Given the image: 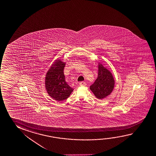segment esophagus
Here are the masks:
<instances>
[{"mask_svg": "<svg viewBox=\"0 0 156 156\" xmlns=\"http://www.w3.org/2000/svg\"><path fill=\"white\" fill-rule=\"evenodd\" d=\"M79 85L80 86H85V85H87V84L84 82H81L79 83Z\"/></svg>", "mask_w": 156, "mask_h": 156, "instance_id": "1", "label": "esophagus"}]
</instances>
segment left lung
I'll use <instances>...</instances> for the list:
<instances>
[{
	"label": "left lung",
	"instance_id": "obj_1",
	"mask_svg": "<svg viewBox=\"0 0 156 156\" xmlns=\"http://www.w3.org/2000/svg\"><path fill=\"white\" fill-rule=\"evenodd\" d=\"M114 86L115 80L112 73L99 62L98 77L94 83L90 87V89L95 97L102 100L112 92Z\"/></svg>",
	"mask_w": 156,
	"mask_h": 156
}]
</instances>
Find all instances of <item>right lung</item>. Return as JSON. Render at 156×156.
<instances>
[{
	"instance_id": "add662e5",
	"label": "right lung",
	"mask_w": 156,
	"mask_h": 156,
	"mask_svg": "<svg viewBox=\"0 0 156 156\" xmlns=\"http://www.w3.org/2000/svg\"><path fill=\"white\" fill-rule=\"evenodd\" d=\"M66 63L60 59H56L45 77V87L50 97L56 101H62L69 97L73 89L65 81L64 69Z\"/></svg>"
}]
</instances>
